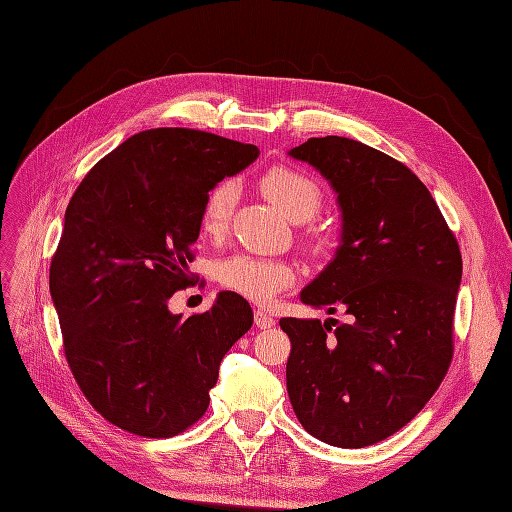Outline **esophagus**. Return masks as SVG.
I'll return each mask as SVG.
<instances>
[{
  "label": "esophagus",
  "mask_w": 512,
  "mask_h": 512,
  "mask_svg": "<svg viewBox=\"0 0 512 512\" xmlns=\"http://www.w3.org/2000/svg\"><path fill=\"white\" fill-rule=\"evenodd\" d=\"M255 324L259 326V329H270V326L274 324V318L270 316V313H266L264 309H257L255 311Z\"/></svg>",
  "instance_id": "esophagus-1"
}]
</instances>
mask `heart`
<instances>
[{"instance_id":"obj_1","label":"heart","mask_w":512,"mask_h":512,"mask_svg":"<svg viewBox=\"0 0 512 512\" xmlns=\"http://www.w3.org/2000/svg\"><path fill=\"white\" fill-rule=\"evenodd\" d=\"M261 192L277 205L292 222H305L318 214L322 205V190L292 166H272L259 181ZM235 203V188L231 181H220L207 192L201 207V229L207 235H220L227 229ZM218 281L229 292L240 294L253 303H270L279 292L296 281V270L285 261L259 259L251 255H231L218 264Z\"/></svg>"}]
</instances>
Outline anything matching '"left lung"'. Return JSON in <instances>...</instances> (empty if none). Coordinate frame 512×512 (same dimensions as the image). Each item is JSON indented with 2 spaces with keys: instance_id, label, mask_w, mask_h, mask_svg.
<instances>
[{
  "instance_id": "left-lung-1",
  "label": "left lung",
  "mask_w": 512,
  "mask_h": 512,
  "mask_svg": "<svg viewBox=\"0 0 512 512\" xmlns=\"http://www.w3.org/2000/svg\"><path fill=\"white\" fill-rule=\"evenodd\" d=\"M331 183L342 235L300 300L348 322L281 318L285 378L303 428L335 448L391 437L424 409L452 361L463 259L428 188L368 144L326 136L290 151Z\"/></svg>"
}]
</instances>
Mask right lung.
Wrapping results in <instances>:
<instances>
[{
  "label": "right lung",
  "mask_w": 512,
  "mask_h": 512,
  "mask_svg": "<svg viewBox=\"0 0 512 512\" xmlns=\"http://www.w3.org/2000/svg\"><path fill=\"white\" fill-rule=\"evenodd\" d=\"M257 155L255 144L157 127L119 144L75 190L49 292L75 381L114 426L164 439L199 422L222 357L251 329L253 309L235 292L188 320L168 298L192 283L207 192Z\"/></svg>",
  "instance_id": "right-lung-1"
}]
</instances>
